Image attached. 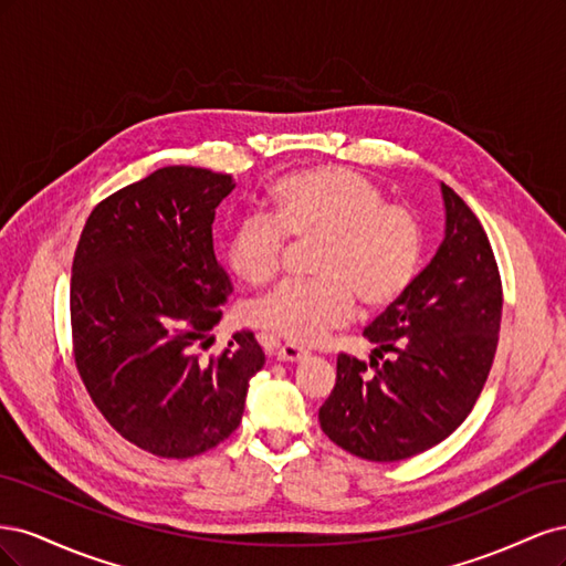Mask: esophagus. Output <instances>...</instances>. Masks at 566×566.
Wrapping results in <instances>:
<instances>
[{"label": "esophagus", "mask_w": 566, "mask_h": 566, "mask_svg": "<svg viewBox=\"0 0 566 566\" xmlns=\"http://www.w3.org/2000/svg\"><path fill=\"white\" fill-rule=\"evenodd\" d=\"M304 356H306V352L302 347H295V345H281L276 349L279 361H302Z\"/></svg>", "instance_id": "obj_1"}]
</instances>
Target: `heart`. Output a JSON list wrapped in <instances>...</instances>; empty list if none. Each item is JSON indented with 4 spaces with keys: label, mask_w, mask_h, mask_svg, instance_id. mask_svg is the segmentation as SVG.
<instances>
[{
    "label": "heart",
    "mask_w": 566,
    "mask_h": 566,
    "mask_svg": "<svg viewBox=\"0 0 566 566\" xmlns=\"http://www.w3.org/2000/svg\"><path fill=\"white\" fill-rule=\"evenodd\" d=\"M285 235L318 241L316 281L285 283L250 306V321L293 345H314L366 314L399 302L422 260V227L406 202L385 200L380 184L349 167L325 165L281 177L266 217H248L229 238L227 262L238 279L262 287L276 279Z\"/></svg>",
    "instance_id": "heart-1"
}]
</instances>
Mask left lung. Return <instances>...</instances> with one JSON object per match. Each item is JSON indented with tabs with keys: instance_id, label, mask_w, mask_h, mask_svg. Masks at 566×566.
<instances>
[{
	"instance_id": "8db88e82",
	"label": "left lung",
	"mask_w": 566,
	"mask_h": 566,
	"mask_svg": "<svg viewBox=\"0 0 566 566\" xmlns=\"http://www.w3.org/2000/svg\"><path fill=\"white\" fill-rule=\"evenodd\" d=\"M441 196L447 235L434 260L364 331L375 345L370 364L337 356L335 387L318 410L325 437L358 458L394 462L437 447L470 416L493 366L499 264L468 202L447 184Z\"/></svg>"
}]
</instances>
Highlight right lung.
<instances>
[{"label":"right lung","mask_w":566,"mask_h":566,"mask_svg":"<svg viewBox=\"0 0 566 566\" xmlns=\"http://www.w3.org/2000/svg\"><path fill=\"white\" fill-rule=\"evenodd\" d=\"M231 175L169 165L92 210L71 276L73 356L113 430L160 458H193L241 424L264 352L250 331L202 358L231 295L214 256Z\"/></svg>","instance_id":"right-lung-1"}]
</instances>
